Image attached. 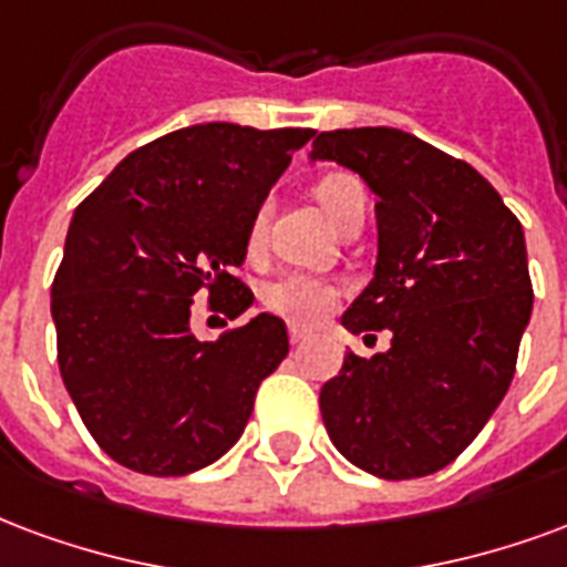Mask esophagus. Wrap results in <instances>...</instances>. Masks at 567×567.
I'll return each instance as SVG.
<instances>
[{"instance_id": "esophagus-1", "label": "esophagus", "mask_w": 567, "mask_h": 567, "mask_svg": "<svg viewBox=\"0 0 567 567\" xmlns=\"http://www.w3.org/2000/svg\"><path fill=\"white\" fill-rule=\"evenodd\" d=\"M288 339H291V346H300V342L309 339V330L300 324H288Z\"/></svg>"}]
</instances>
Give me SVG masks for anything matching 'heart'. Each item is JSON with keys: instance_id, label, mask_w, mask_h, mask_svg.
Segmentation results:
<instances>
[{"instance_id": "obj_1", "label": "heart", "mask_w": 567, "mask_h": 567, "mask_svg": "<svg viewBox=\"0 0 567 567\" xmlns=\"http://www.w3.org/2000/svg\"><path fill=\"white\" fill-rule=\"evenodd\" d=\"M316 198L327 213V219L339 225L342 216L351 209V204L367 198V188L351 174H330L316 186ZM264 225H267V209L261 207L249 225L251 249L261 246ZM333 303H337V285L327 282L321 276H312V272H285L264 288V306L270 312L291 318V321H303V324L324 318L333 309Z\"/></svg>"}]
</instances>
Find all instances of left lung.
<instances>
[{"label":"left lung","mask_w":567,"mask_h":567,"mask_svg":"<svg viewBox=\"0 0 567 567\" xmlns=\"http://www.w3.org/2000/svg\"><path fill=\"white\" fill-rule=\"evenodd\" d=\"M309 158L354 171L375 195V272L342 327L393 333L372 358L348 351L321 388L327 435L369 475H433L514 379L532 316L523 225L475 167L400 128L321 132Z\"/></svg>","instance_id":"1"}]
</instances>
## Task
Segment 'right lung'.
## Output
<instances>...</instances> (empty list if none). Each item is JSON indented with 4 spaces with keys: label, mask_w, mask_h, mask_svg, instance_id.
<instances>
[{
    "label": "right lung",
    "mask_w": 567,
    "mask_h": 567,
    "mask_svg": "<svg viewBox=\"0 0 567 567\" xmlns=\"http://www.w3.org/2000/svg\"><path fill=\"white\" fill-rule=\"evenodd\" d=\"M312 134L188 125L125 155L74 209L50 291L60 372L92 439L125 468L188 475L246 430L258 384L288 354L285 321L261 312L200 342L192 297H228L230 318L249 309L255 297L230 270Z\"/></svg>",
    "instance_id": "add662e5"
}]
</instances>
